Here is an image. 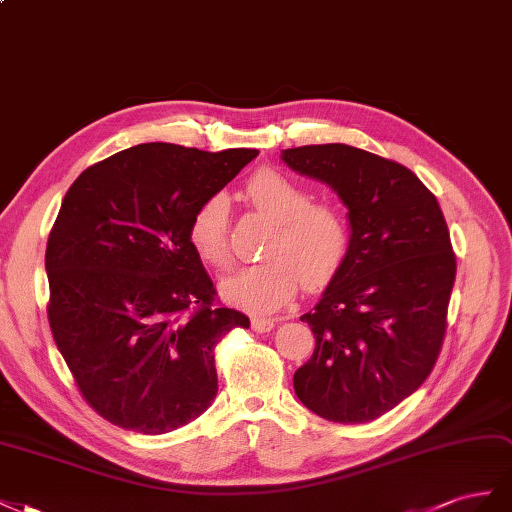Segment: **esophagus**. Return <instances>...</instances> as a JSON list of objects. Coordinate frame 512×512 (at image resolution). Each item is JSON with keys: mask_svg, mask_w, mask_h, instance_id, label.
Wrapping results in <instances>:
<instances>
[{"mask_svg": "<svg viewBox=\"0 0 512 512\" xmlns=\"http://www.w3.org/2000/svg\"><path fill=\"white\" fill-rule=\"evenodd\" d=\"M251 328L255 332H270L274 328V319H266V317H255L251 321Z\"/></svg>", "mask_w": 512, "mask_h": 512, "instance_id": "1", "label": "esophagus"}]
</instances>
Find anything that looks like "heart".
<instances>
[{"mask_svg":"<svg viewBox=\"0 0 512 512\" xmlns=\"http://www.w3.org/2000/svg\"><path fill=\"white\" fill-rule=\"evenodd\" d=\"M251 206L272 221L264 244V261L233 274L221 285L223 298L251 313H274L296 298L300 285L319 291L332 283L349 255L347 214L334 201L311 199L283 171L264 167L244 186ZM188 242L197 257L216 270H229V206L223 195L199 203L188 223Z\"/></svg>","mask_w":512,"mask_h":512,"instance_id":"heart-1","label":"heart"}]
</instances>
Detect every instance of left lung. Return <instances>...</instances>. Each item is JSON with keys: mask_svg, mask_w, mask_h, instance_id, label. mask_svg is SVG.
<instances>
[{"mask_svg": "<svg viewBox=\"0 0 512 512\" xmlns=\"http://www.w3.org/2000/svg\"><path fill=\"white\" fill-rule=\"evenodd\" d=\"M283 160L330 184L352 225L341 272L300 317L315 352L294 390L330 422L375 420L418 390L442 352L457 274L442 208L414 171L352 145H302Z\"/></svg>", "mask_w": 512, "mask_h": 512, "instance_id": "left-lung-1", "label": "left lung"}]
</instances>
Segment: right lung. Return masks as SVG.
<instances>
[{
  "label": "right lung",
  "mask_w": 512,
  "mask_h": 512,
  "mask_svg": "<svg viewBox=\"0 0 512 512\" xmlns=\"http://www.w3.org/2000/svg\"><path fill=\"white\" fill-rule=\"evenodd\" d=\"M255 156L141 143L68 188L47 242V317L81 397L111 425L160 435L216 397L214 349L251 324L218 300L188 223Z\"/></svg>",
  "instance_id": "1"
}]
</instances>
